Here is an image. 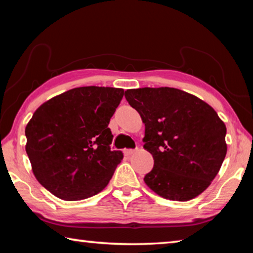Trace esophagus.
<instances>
[{
	"mask_svg": "<svg viewBox=\"0 0 253 253\" xmlns=\"http://www.w3.org/2000/svg\"><path fill=\"white\" fill-rule=\"evenodd\" d=\"M137 149H132V148H127V149H124V153H125V155L129 156L131 154H134Z\"/></svg>",
	"mask_w": 253,
	"mask_h": 253,
	"instance_id": "obj_1",
	"label": "esophagus"
}]
</instances>
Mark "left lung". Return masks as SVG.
Instances as JSON below:
<instances>
[{
	"label": "left lung",
	"instance_id": "obj_1",
	"mask_svg": "<svg viewBox=\"0 0 253 253\" xmlns=\"http://www.w3.org/2000/svg\"><path fill=\"white\" fill-rule=\"evenodd\" d=\"M126 100L145 124L154 168L146 185L162 198L188 201L207 190L226 155L224 123L207 102L179 89L139 88Z\"/></svg>",
	"mask_w": 253,
	"mask_h": 253
}]
</instances>
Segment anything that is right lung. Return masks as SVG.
<instances>
[{
    "label": "right lung",
    "mask_w": 253,
    "mask_h": 253,
    "mask_svg": "<svg viewBox=\"0 0 253 253\" xmlns=\"http://www.w3.org/2000/svg\"><path fill=\"white\" fill-rule=\"evenodd\" d=\"M124 89L79 87L51 98L25 127V151L36 178L53 195L79 201L101 192L123 160L111 151L110 118Z\"/></svg>",
    "instance_id": "obj_1"
}]
</instances>
